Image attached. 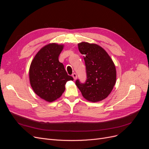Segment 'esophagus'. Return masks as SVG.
<instances>
[{
    "mask_svg": "<svg viewBox=\"0 0 149 149\" xmlns=\"http://www.w3.org/2000/svg\"><path fill=\"white\" fill-rule=\"evenodd\" d=\"M72 77L74 78V80H76V79H77V74H76L75 73H74V74H72Z\"/></svg>",
    "mask_w": 149,
    "mask_h": 149,
    "instance_id": "34e87169",
    "label": "esophagus"
}]
</instances>
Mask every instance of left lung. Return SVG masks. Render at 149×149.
<instances>
[{"instance_id": "left-lung-1", "label": "left lung", "mask_w": 149, "mask_h": 149, "mask_svg": "<svg viewBox=\"0 0 149 149\" xmlns=\"http://www.w3.org/2000/svg\"><path fill=\"white\" fill-rule=\"evenodd\" d=\"M84 55L87 80L85 83L76 80L77 86L83 97L91 102H98L106 98L116 83V71L114 63L107 52L95 43L81 42L78 44Z\"/></svg>"}]
</instances>
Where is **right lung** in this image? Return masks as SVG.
<instances>
[{
  "mask_svg": "<svg viewBox=\"0 0 149 149\" xmlns=\"http://www.w3.org/2000/svg\"><path fill=\"white\" fill-rule=\"evenodd\" d=\"M63 47L56 43L45 45L38 51L30 65L31 87L39 97L48 102L59 98L65 90L66 82L74 80L58 60Z\"/></svg>",
  "mask_w": 149,
  "mask_h": 149,
  "instance_id": "add662e5",
  "label": "right lung"
}]
</instances>
